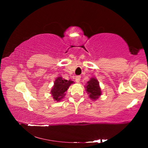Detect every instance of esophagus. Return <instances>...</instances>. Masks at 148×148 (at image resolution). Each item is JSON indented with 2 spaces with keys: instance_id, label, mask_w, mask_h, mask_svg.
I'll return each mask as SVG.
<instances>
[{
  "instance_id": "34e87169",
  "label": "esophagus",
  "mask_w": 148,
  "mask_h": 148,
  "mask_svg": "<svg viewBox=\"0 0 148 148\" xmlns=\"http://www.w3.org/2000/svg\"><path fill=\"white\" fill-rule=\"evenodd\" d=\"M80 79H81V76H77L76 77V82H77V83H79Z\"/></svg>"
}]
</instances>
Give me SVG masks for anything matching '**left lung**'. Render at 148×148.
Returning a JSON list of instances; mask_svg holds the SVG:
<instances>
[{
    "instance_id": "left-lung-1",
    "label": "left lung",
    "mask_w": 148,
    "mask_h": 148,
    "mask_svg": "<svg viewBox=\"0 0 148 148\" xmlns=\"http://www.w3.org/2000/svg\"><path fill=\"white\" fill-rule=\"evenodd\" d=\"M86 91L89 94V99L92 101H96L102 95L101 88L99 86L98 79L95 77H91L87 82L86 86H85Z\"/></svg>"
}]
</instances>
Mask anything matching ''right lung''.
Instances as JSON below:
<instances>
[{
    "mask_svg": "<svg viewBox=\"0 0 148 148\" xmlns=\"http://www.w3.org/2000/svg\"><path fill=\"white\" fill-rule=\"evenodd\" d=\"M74 82L71 79L67 80L62 78L61 76L57 77L54 82V85L51 90L52 97L55 101L59 102L64 98L66 95V92L71 85L74 84Z\"/></svg>",
    "mask_w": 148,
    "mask_h": 148,
    "instance_id": "add662e5",
    "label": "right lung"
}]
</instances>
